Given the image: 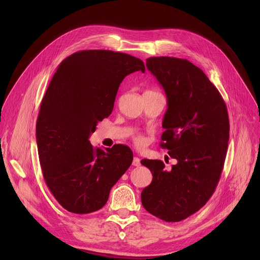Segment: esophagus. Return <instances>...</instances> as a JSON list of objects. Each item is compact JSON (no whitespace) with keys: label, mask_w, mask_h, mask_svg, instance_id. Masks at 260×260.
Returning <instances> with one entry per match:
<instances>
[{"label":"esophagus","mask_w":260,"mask_h":260,"mask_svg":"<svg viewBox=\"0 0 260 260\" xmlns=\"http://www.w3.org/2000/svg\"><path fill=\"white\" fill-rule=\"evenodd\" d=\"M140 165H141L140 159L138 157H134V159H133V166L134 167H139Z\"/></svg>","instance_id":"esophagus-1"}]
</instances>
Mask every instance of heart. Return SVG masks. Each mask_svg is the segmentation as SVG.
I'll return each instance as SVG.
<instances>
[{"label":"heart","mask_w":260,"mask_h":260,"mask_svg":"<svg viewBox=\"0 0 260 260\" xmlns=\"http://www.w3.org/2000/svg\"><path fill=\"white\" fill-rule=\"evenodd\" d=\"M134 142H135V144L137 145V146H143L144 145V143H145V138L143 137L142 135H140V134H136V135H134Z\"/></svg>","instance_id":"b5f03b06"}]
</instances>
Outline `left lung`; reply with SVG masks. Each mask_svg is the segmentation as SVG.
<instances>
[{
	"mask_svg": "<svg viewBox=\"0 0 260 260\" xmlns=\"http://www.w3.org/2000/svg\"><path fill=\"white\" fill-rule=\"evenodd\" d=\"M146 67L167 94L160 146L177 163L166 170L161 160H141L153 174L141 201L161 220L178 222L199 211L219 182L229 142L228 108L206 74L189 61L151 57Z\"/></svg>",
	"mask_w": 260,
	"mask_h": 260,
	"instance_id": "left-lung-1",
	"label": "left lung"
}]
</instances>
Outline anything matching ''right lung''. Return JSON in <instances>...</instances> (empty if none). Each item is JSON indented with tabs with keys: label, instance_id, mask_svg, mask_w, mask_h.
Masks as SVG:
<instances>
[{
	"label": "right lung",
	"instance_id": "add662e5",
	"mask_svg": "<svg viewBox=\"0 0 260 260\" xmlns=\"http://www.w3.org/2000/svg\"><path fill=\"white\" fill-rule=\"evenodd\" d=\"M144 63L127 53L80 50L64 59L41 102L36 134L47 187L71 213L88 214L105 206L111 188L133 162L127 145L93 147L88 138L112 114L118 88Z\"/></svg>",
	"mask_w": 260,
	"mask_h": 260
}]
</instances>
